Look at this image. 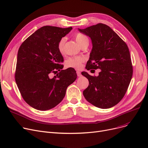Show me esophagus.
<instances>
[{
  "instance_id": "esophagus-1",
  "label": "esophagus",
  "mask_w": 148,
  "mask_h": 148,
  "mask_svg": "<svg viewBox=\"0 0 148 148\" xmlns=\"http://www.w3.org/2000/svg\"><path fill=\"white\" fill-rule=\"evenodd\" d=\"M76 73H77V76H78V77H80V76L82 75L81 73H80V71H76Z\"/></svg>"
}]
</instances>
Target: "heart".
I'll list each match as a JSON object with an SVG mask.
<instances>
[{
  "instance_id": "1",
  "label": "heart",
  "mask_w": 148,
  "mask_h": 148,
  "mask_svg": "<svg viewBox=\"0 0 148 148\" xmlns=\"http://www.w3.org/2000/svg\"><path fill=\"white\" fill-rule=\"evenodd\" d=\"M75 40L80 47L84 44L88 42V38L83 34L77 33L75 35ZM66 41L65 38H62L58 44V49L60 53H63L64 51V45ZM84 62V58L81 56H77L69 58L65 62V65L68 68H74L75 69H79L82 67V64Z\"/></svg>"
}]
</instances>
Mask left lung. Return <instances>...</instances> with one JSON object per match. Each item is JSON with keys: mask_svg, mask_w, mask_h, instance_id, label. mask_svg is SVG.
Returning a JSON list of instances; mask_svg holds the SVG:
<instances>
[{"mask_svg": "<svg viewBox=\"0 0 148 148\" xmlns=\"http://www.w3.org/2000/svg\"><path fill=\"white\" fill-rule=\"evenodd\" d=\"M79 30L90 38L93 45L86 69H101L98 76L82 73L89 80L83 95L97 107H112L125 95L133 76L128 46L109 26L103 23Z\"/></svg>", "mask_w": 148, "mask_h": 148, "instance_id": "left-lung-1", "label": "left lung"}]
</instances>
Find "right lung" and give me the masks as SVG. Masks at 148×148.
I'll return each instance as SVG.
<instances>
[{"label": "right lung", "mask_w": 148, "mask_h": 148, "mask_svg": "<svg viewBox=\"0 0 148 148\" xmlns=\"http://www.w3.org/2000/svg\"><path fill=\"white\" fill-rule=\"evenodd\" d=\"M72 29L43 26L20 47L15 80L23 99L35 109L47 110L56 106L77 79L74 68L62 70L64 58L58 49L59 40ZM51 73L57 74L53 78L49 77Z\"/></svg>", "instance_id": "obj_1"}]
</instances>
